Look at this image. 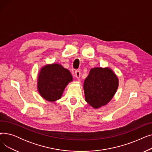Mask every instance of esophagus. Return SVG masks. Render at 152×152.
<instances>
[{
	"mask_svg": "<svg viewBox=\"0 0 152 152\" xmlns=\"http://www.w3.org/2000/svg\"><path fill=\"white\" fill-rule=\"evenodd\" d=\"M81 76V72L79 70H76L75 71V77H76L77 79L80 77Z\"/></svg>",
	"mask_w": 152,
	"mask_h": 152,
	"instance_id": "1",
	"label": "esophagus"
}]
</instances>
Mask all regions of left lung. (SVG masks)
<instances>
[{
	"mask_svg": "<svg viewBox=\"0 0 152 152\" xmlns=\"http://www.w3.org/2000/svg\"><path fill=\"white\" fill-rule=\"evenodd\" d=\"M118 84V77L110 68H92L83 85L86 101L95 109L107 105L115 95Z\"/></svg>",
	"mask_w": 152,
	"mask_h": 152,
	"instance_id": "1",
	"label": "left lung"
}]
</instances>
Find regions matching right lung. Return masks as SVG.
Segmentation results:
<instances>
[{"label": "right lung", "instance_id": "right-lung-1", "mask_svg": "<svg viewBox=\"0 0 152 152\" xmlns=\"http://www.w3.org/2000/svg\"><path fill=\"white\" fill-rule=\"evenodd\" d=\"M72 81L73 77L69 71L61 65H47L41 69L38 75V92L45 100L54 102L61 98L64 89Z\"/></svg>", "mask_w": 152, "mask_h": 152}]
</instances>
